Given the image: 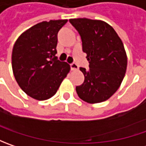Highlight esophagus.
<instances>
[{"label":"esophagus","mask_w":146,"mask_h":146,"mask_svg":"<svg viewBox=\"0 0 146 146\" xmlns=\"http://www.w3.org/2000/svg\"><path fill=\"white\" fill-rule=\"evenodd\" d=\"M70 70H78V65L75 63V62H73V63H71L70 64Z\"/></svg>","instance_id":"1"}]
</instances>
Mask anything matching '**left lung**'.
<instances>
[{
  "label": "left lung",
  "instance_id": "8db88e82",
  "mask_svg": "<svg viewBox=\"0 0 146 146\" xmlns=\"http://www.w3.org/2000/svg\"><path fill=\"white\" fill-rule=\"evenodd\" d=\"M69 21L80 36L89 63L88 70L80 68L84 81L76 86V93L88 103L105 102L118 90L125 76L127 60L123 44L106 22L85 18Z\"/></svg>",
  "mask_w": 146,
  "mask_h": 146
}]
</instances>
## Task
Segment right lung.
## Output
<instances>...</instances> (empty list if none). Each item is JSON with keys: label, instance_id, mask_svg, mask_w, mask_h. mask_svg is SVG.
<instances>
[{"label": "right lung", "instance_id": "add662e5", "mask_svg": "<svg viewBox=\"0 0 146 146\" xmlns=\"http://www.w3.org/2000/svg\"><path fill=\"white\" fill-rule=\"evenodd\" d=\"M66 19L31 27L20 36L12 51V69L19 87L31 98L47 100L57 93L70 66L55 56L58 32Z\"/></svg>", "mask_w": 146, "mask_h": 146}]
</instances>
